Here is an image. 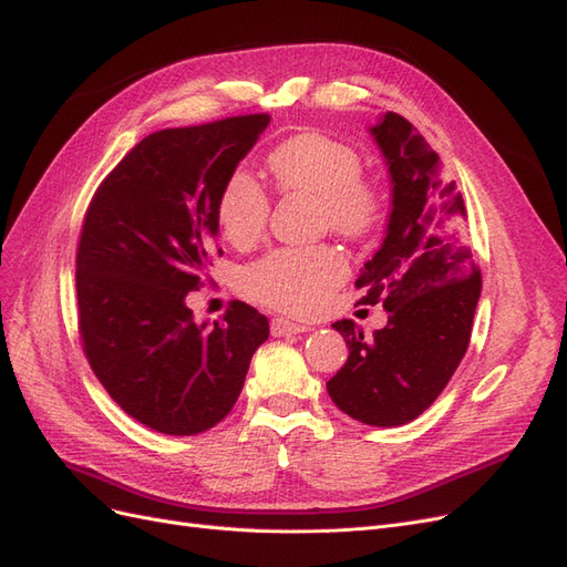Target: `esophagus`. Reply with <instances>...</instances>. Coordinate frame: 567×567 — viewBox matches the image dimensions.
<instances>
[{"label":"esophagus","mask_w":567,"mask_h":567,"mask_svg":"<svg viewBox=\"0 0 567 567\" xmlns=\"http://www.w3.org/2000/svg\"><path fill=\"white\" fill-rule=\"evenodd\" d=\"M310 327H306V324H299V322H289V320H285V318H276V320H270V333L272 337H295V333H303V331H308Z\"/></svg>","instance_id":"esophagus-1"}]
</instances>
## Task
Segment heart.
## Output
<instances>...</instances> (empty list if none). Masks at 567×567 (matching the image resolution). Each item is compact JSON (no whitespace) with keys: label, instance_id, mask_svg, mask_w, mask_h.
<instances>
[{"label":"heart","instance_id":"b5f03b06","mask_svg":"<svg viewBox=\"0 0 567 567\" xmlns=\"http://www.w3.org/2000/svg\"><path fill=\"white\" fill-rule=\"evenodd\" d=\"M268 171L280 192L318 194V217L346 238H364L381 224L383 188L362 175L364 161L352 144L322 131H306L276 144ZM270 198L247 173L230 175L217 200L224 238L247 247L268 224ZM348 276V264L331 245L278 247L240 270V289L251 301L291 316L318 312Z\"/></svg>","mask_w":567,"mask_h":567}]
</instances>
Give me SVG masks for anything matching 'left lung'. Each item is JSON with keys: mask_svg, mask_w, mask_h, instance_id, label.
<instances>
[{"mask_svg": "<svg viewBox=\"0 0 567 567\" xmlns=\"http://www.w3.org/2000/svg\"><path fill=\"white\" fill-rule=\"evenodd\" d=\"M369 133L388 163L392 209L383 245L354 287L367 291L362 303L383 301L388 324L371 339L352 320L331 324L346 339L348 360L327 392L354 421L396 427L442 394L465 358L481 272L463 196L425 137L394 112Z\"/></svg>", "mask_w": 567, "mask_h": 567, "instance_id": "obj_1", "label": "left lung"}]
</instances>
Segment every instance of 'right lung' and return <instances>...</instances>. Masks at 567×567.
<instances>
[{"instance_id": "obj_1", "label": "right lung", "mask_w": 567, "mask_h": 567, "mask_svg": "<svg viewBox=\"0 0 567 567\" xmlns=\"http://www.w3.org/2000/svg\"><path fill=\"white\" fill-rule=\"evenodd\" d=\"M268 123L247 114L146 135L104 177L83 219V352L112 400L161 434L192 436L224 421L268 339V320L243 301L213 327L186 306L221 255V186Z\"/></svg>"}]
</instances>
